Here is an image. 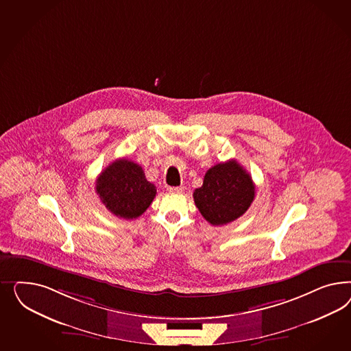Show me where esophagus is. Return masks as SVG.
<instances>
[{
    "mask_svg": "<svg viewBox=\"0 0 351 351\" xmlns=\"http://www.w3.org/2000/svg\"><path fill=\"white\" fill-rule=\"evenodd\" d=\"M169 191H170V193H182L184 188H182V186H170Z\"/></svg>",
    "mask_w": 351,
    "mask_h": 351,
    "instance_id": "34e87169",
    "label": "esophagus"
}]
</instances>
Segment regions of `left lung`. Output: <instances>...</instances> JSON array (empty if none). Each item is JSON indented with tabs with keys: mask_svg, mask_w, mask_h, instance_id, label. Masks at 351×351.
<instances>
[{
	"mask_svg": "<svg viewBox=\"0 0 351 351\" xmlns=\"http://www.w3.org/2000/svg\"><path fill=\"white\" fill-rule=\"evenodd\" d=\"M197 208L211 225H226L241 217L255 198L251 175L235 160L206 172L203 185L193 193Z\"/></svg>",
	"mask_w": 351,
	"mask_h": 351,
	"instance_id": "1",
	"label": "left lung"
}]
</instances>
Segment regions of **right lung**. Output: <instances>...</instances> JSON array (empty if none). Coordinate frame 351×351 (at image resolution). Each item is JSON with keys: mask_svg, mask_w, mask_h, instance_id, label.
<instances>
[{"mask_svg": "<svg viewBox=\"0 0 351 351\" xmlns=\"http://www.w3.org/2000/svg\"><path fill=\"white\" fill-rule=\"evenodd\" d=\"M96 193L106 208L126 220L136 219L147 211L157 189L145 179V173L132 160L112 162L96 179Z\"/></svg>", "mask_w": 351, "mask_h": 351, "instance_id": "obj_1", "label": "right lung"}]
</instances>
